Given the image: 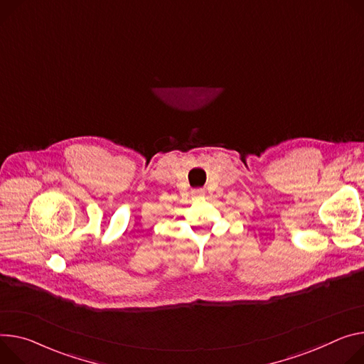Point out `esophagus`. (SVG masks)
Returning <instances> with one entry per match:
<instances>
[{"mask_svg":"<svg viewBox=\"0 0 364 364\" xmlns=\"http://www.w3.org/2000/svg\"><path fill=\"white\" fill-rule=\"evenodd\" d=\"M191 196L196 197V199H202V197H205V190L203 188H196L191 191Z\"/></svg>","mask_w":364,"mask_h":364,"instance_id":"1","label":"esophagus"}]
</instances>
